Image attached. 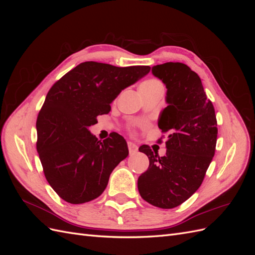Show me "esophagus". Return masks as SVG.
Instances as JSON below:
<instances>
[{
  "instance_id": "34e87169",
  "label": "esophagus",
  "mask_w": 255,
  "mask_h": 255,
  "mask_svg": "<svg viewBox=\"0 0 255 255\" xmlns=\"http://www.w3.org/2000/svg\"><path fill=\"white\" fill-rule=\"evenodd\" d=\"M128 148L129 154H134L138 150L137 145L134 142H128Z\"/></svg>"
}]
</instances>
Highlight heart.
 <instances>
[{
    "label": "heart",
    "instance_id": "1",
    "mask_svg": "<svg viewBox=\"0 0 255 255\" xmlns=\"http://www.w3.org/2000/svg\"><path fill=\"white\" fill-rule=\"evenodd\" d=\"M163 85H161V83L156 80V79H150V80H146L144 81L141 86H140V90L141 89H150V88H155V87H161Z\"/></svg>",
    "mask_w": 255,
    "mask_h": 255
}]
</instances>
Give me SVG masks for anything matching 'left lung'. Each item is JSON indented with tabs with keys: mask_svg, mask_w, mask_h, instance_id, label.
<instances>
[{
	"mask_svg": "<svg viewBox=\"0 0 255 255\" xmlns=\"http://www.w3.org/2000/svg\"><path fill=\"white\" fill-rule=\"evenodd\" d=\"M152 73L167 87L168 106L158 128L167 134L165 156L149 145L139 151L149 158V168L138 177L141 198L160 208L181 205L201 186L217 142V119L200 76L183 63H165ZM163 137L158 142H163Z\"/></svg>",
	"mask_w": 255,
	"mask_h": 255,
	"instance_id": "1",
	"label": "left lung"
}]
</instances>
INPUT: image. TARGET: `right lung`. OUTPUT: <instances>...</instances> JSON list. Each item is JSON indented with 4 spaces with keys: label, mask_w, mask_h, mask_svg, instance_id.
<instances>
[{
    "label": "right lung",
    "mask_w": 255,
    "mask_h": 255,
    "mask_svg": "<svg viewBox=\"0 0 255 255\" xmlns=\"http://www.w3.org/2000/svg\"><path fill=\"white\" fill-rule=\"evenodd\" d=\"M150 70L85 61L49 90L37 117L36 146L45 179L66 202L82 204L101 196L112 171L128 155L121 135L113 132L101 141L88 128L110 113L121 90Z\"/></svg>",
    "instance_id": "add662e5"
}]
</instances>
